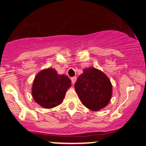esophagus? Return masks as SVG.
I'll return each mask as SVG.
<instances>
[{"label":"esophagus","instance_id":"1","mask_svg":"<svg viewBox=\"0 0 146 146\" xmlns=\"http://www.w3.org/2000/svg\"><path fill=\"white\" fill-rule=\"evenodd\" d=\"M71 79L72 84L74 85V84H75V82H76V80H77V77H72V78H71Z\"/></svg>","mask_w":146,"mask_h":146}]
</instances>
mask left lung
<instances>
[{
    "label": "left lung",
    "instance_id": "1",
    "mask_svg": "<svg viewBox=\"0 0 146 146\" xmlns=\"http://www.w3.org/2000/svg\"><path fill=\"white\" fill-rule=\"evenodd\" d=\"M75 89L82 104L94 111L106 106L112 97L110 79L103 72L94 67L84 69L75 82Z\"/></svg>",
    "mask_w": 146,
    "mask_h": 146
}]
</instances>
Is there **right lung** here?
<instances>
[{"instance_id":"right-lung-1","label":"right lung","mask_w":146,"mask_h":146,"mask_svg":"<svg viewBox=\"0 0 146 146\" xmlns=\"http://www.w3.org/2000/svg\"><path fill=\"white\" fill-rule=\"evenodd\" d=\"M71 84L69 77L58 75L55 69H44L34 79L32 90L33 98L43 108H54L61 104Z\"/></svg>"}]
</instances>
